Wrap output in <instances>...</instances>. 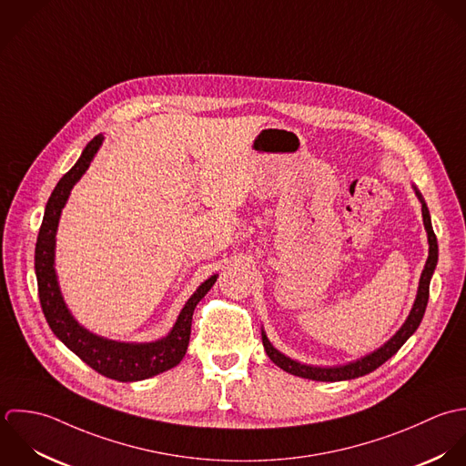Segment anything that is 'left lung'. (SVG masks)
<instances>
[{
    "label": "left lung",
    "mask_w": 466,
    "mask_h": 466,
    "mask_svg": "<svg viewBox=\"0 0 466 466\" xmlns=\"http://www.w3.org/2000/svg\"><path fill=\"white\" fill-rule=\"evenodd\" d=\"M412 187H414V193H416L418 200L421 202V215H423V224H425L427 238H429V258L425 262V268H423V273H421V279H420V288H418V295H416L414 306H412V309L409 312L405 323L380 349H376V350L369 352L367 356H361V358H358L354 361H349L345 365H334V367L306 365V363H300L297 360H291L289 356L282 354L279 349L273 347V343L266 336V330L262 329L264 349H266L268 356L271 358V361L275 365H279L282 370H286V372H289L293 376H300V378H306V380H314V381H345V380H354V378L365 376V374L376 370L380 365H383L416 332V329L420 327V323L423 319L427 304H429L431 279H432L434 269L438 266V238H436L434 229H432V220H431V213H429V208L425 204V198H423V195L420 193V189L416 186H412Z\"/></svg>",
    "instance_id": "obj_1"
}]
</instances>
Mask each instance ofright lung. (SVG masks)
Wrapping results in <instances>:
<instances>
[{
	"instance_id": "add662e5",
	"label": "right lung",
	"mask_w": 466,
	"mask_h": 466,
	"mask_svg": "<svg viewBox=\"0 0 466 466\" xmlns=\"http://www.w3.org/2000/svg\"><path fill=\"white\" fill-rule=\"evenodd\" d=\"M103 141L105 136L99 134L86 145L77 162L72 166V169L61 177L46 202L35 242L34 266L37 279V293L41 309L52 332L86 365H90L99 374L117 381H141L164 370H169L180 363L189 343L193 310L206 297V293L213 288L218 275L209 277L197 288V291L189 297V300L178 312L171 330L156 341L137 343L108 339L105 336L90 332L72 316L61 295L56 273V233L61 211L70 197L72 187L85 175L97 150L101 148Z\"/></svg>"
}]
</instances>
